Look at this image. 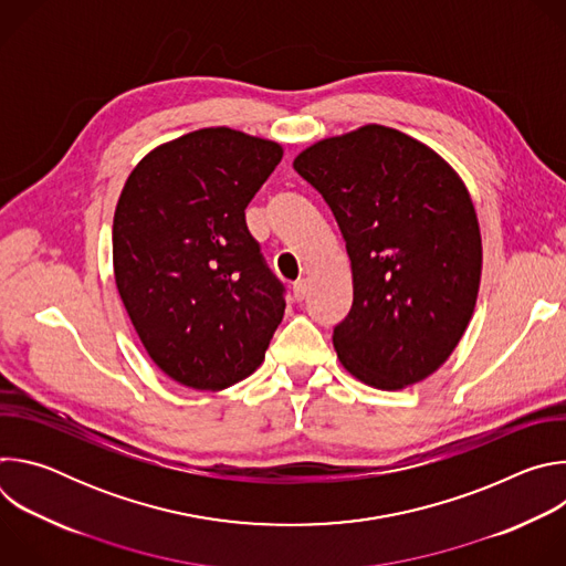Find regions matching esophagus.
I'll use <instances>...</instances> for the list:
<instances>
[{
    "label": "esophagus",
    "mask_w": 566,
    "mask_h": 566,
    "mask_svg": "<svg viewBox=\"0 0 566 566\" xmlns=\"http://www.w3.org/2000/svg\"><path fill=\"white\" fill-rule=\"evenodd\" d=\"M306 289H308L306 280H297V282L293 284V297H295L297 302H302V300H304V295H306Z\"/></svg>",
    "instance_id": "esophagus-1"
}]
</instances>
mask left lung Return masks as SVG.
Listing matches in <instances>:
<instances>
[{"label":"left lung","instance_id":"8db88e82","mask_svg":"<svg viewBox=\"0 0 566 566\" xmlns=\"http://www.w3.org/2000/svg\"><path fill=\"white\" fill-rule=\"evenodd\" d=\"M332 208L354 304L334 329L343 367L376 389L434 374L459 345L481 282L470 192L426 143L385 125L322 138L293 160Z\"/></svg>","mask_w":566,"mask_h":566}]
</instances>
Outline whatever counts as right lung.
Wrapping results in <instances>:
<instances>
[{"mask_svg":"<svg viewBox=\"0 0 566 566\" xmlns=\"http://www.w3.org/2000/svg\"><path fill=\"white\" fill-rule=\"evenodd\" d=\"M282 145L230 127L145 154L114 212V277L156 367L192 389H226L264 360L284 286L247 226Z\"/></svg>","mask_w":566,"mask_h":566,"instance_id":"obj_1","label":"right lung"}]
</instances>
